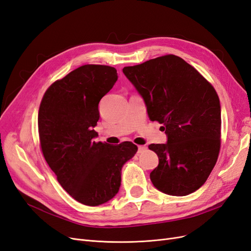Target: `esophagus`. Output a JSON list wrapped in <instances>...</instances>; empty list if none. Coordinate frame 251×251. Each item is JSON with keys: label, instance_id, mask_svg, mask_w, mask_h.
Instances as JSON below:
<instances>
[{"label": "esophagus", "instance_id": "obj_1", "mask_svg": "<svg viewBox=\"0 0 251 251\" xmlns=\"http://www.w3.org/2000/svg\"><path fill=\"white\" fill-rule=\"evenodd\" d=\"M146 149H148V148H146L145 145H139V146H138V153L143 152Z\"/></svg>", "mask_w": 251, "mask_h": 251}]
</instances>
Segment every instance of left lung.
<instances>
[{
  "mask_svg": "<svg viewBox=\"0 0 251 251\" xmlns=\"http://www.w3.org/2000/svg\"><path fill=\"white\" fill-rule=\"evenodd\" d=\"M144 100L151 122L163 125L167 142L151 144L159 165L151 180L174 196L195 192L218 159L221 107L213 86L185 60L166 55L123 70Z\"/></svg>",
  "mask_w": 251,
  "mask_h": 251,
  "instance_id": "left-lung-1",
  "label": "left lung"
}]
</instances>
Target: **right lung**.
Returning <instances> with one entry per match:
<instances>
[{
	"instance_id": "add662e5",
	"label": "right lung",
	"mask_w": 251,
	"mask_h": 251,
	"mask_svg": "<svg viewBox=\"0 0 251 251\" xmlns=\"http://www.w3.org/2000/svg\"><path fill=\"white\" fill-rule=\"evenodd\" d=\"M118 79L107 65H83L46 91L38 112L41 151L65 191L97 206L112 200L122 185V169L137 152L132 142H96L99 102Z\"/></svg>"
}]
</instances>
